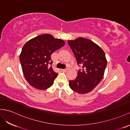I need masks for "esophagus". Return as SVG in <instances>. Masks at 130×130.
I'll return each mask as SVG.
<instances>
[{
  "label": "esophagus",
  "instance_id": "1",
  "mask_svg": "<svg viewBox=\"0 0 130 130\" xmlns=\"http://www.w3.org/2000/svg\"><path fill=\"white\" fill-rule=\"evenodd\" d=\"M61 71L62 72H66L68 71V69H61Z\"/></svg>",
  "mask_w": 130,
  "mask_h": 130
}]
</instances>
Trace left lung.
Instances as JSON below:
<instances>
[{"label": "left lung", "instance_id": "obj_1", "mask_svg": "<svg viewBox=\"0 0 130 130\" xmlns=\"http://www.w3.org/2000/svg\"><path fill=\"white\" fill-rule=\"evenodd\" d=\"M68 44L74 53L79 66L74 80L69 81L72 90L79 94L91 92L102 81L107 64L105 54L99 45L91 40L79 37L69 40Z\"/></svg>", "mask_w": 130, "mask_h": 130}]
</instances>
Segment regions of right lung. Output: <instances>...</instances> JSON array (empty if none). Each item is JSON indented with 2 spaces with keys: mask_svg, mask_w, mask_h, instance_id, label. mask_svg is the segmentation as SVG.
Here are the masks:
<instances>
[{
  "mask_svg": "<svg viewBox=\"0 0 130 130\" xmlns=\"http://www.w3.org/2000/svg\"><path fill=\"white\" fill-rule=\"evenodd\" d=\"M65 45L64 41L49 34L41 35L26 42L20 55L23 74L34 88L45 90L53 85L58 76L52 65L51 55Z\"/></svg>",
  "mask_w": 130,
  "mask_h": 130,
  "instance_id": "add662e5",
  "label": "right lung"
}]
</instances>
